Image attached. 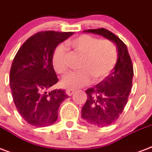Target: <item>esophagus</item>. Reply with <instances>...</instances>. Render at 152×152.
Returning a JSON list of instances; mask_svg holds the SVG:
<instances>
[{
    "instance_id": "obj_1",
    "label": "esophagus",
    "mask_w": 152,
    "mask_h": 152,
    "mask_svg": "<svg viewBox=\"0 0 152 152\" xmlns=\"http://www.w3.org/2000/svg\"><path fill=\"white\" fill-rule=\"evenodd\" d=\"M75 92V89H68L66 90V94H67L68 96H71V95H72Z\"/></svg>"
}]
</instances>
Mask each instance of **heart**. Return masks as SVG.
Listing matches in <instances>:
<instances>
[{"instance_id": "obj_1", "label": "heart", "mask_w": 152, "mask_h": 152, "mask_svg": "<svg viewBox=\"0 0 152 152\" xmlns=\"http://www.w3.org/2000/svg\"><path fill=\"white\" fill-rule=\"evenodd\" d=\"M69 44L83 56L80 65L82 70L70 72L62 78L61 84L68 89H75L88 84L91 75L94 79L105 77L117 61L116 46L109 40H100L93 36L82 35L69 41ZM53 66L58 74H64L67 70V49L60 44L54 51Z\"/></svg>"}]
</instances>
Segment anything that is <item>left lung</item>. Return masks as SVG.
Masks as SVG:
<instances>
[{
    "label": "left lung",
    "mask_w": 152,
    "mask_h": 152,
    "mask_svg": "<svg viewBox=\"0 0 152 152\" xmlns=\"http://www.w3.org/2000/svg\"><path fill=\"white\" fill-rule=\"evenodd\" d=\"M83 32L103 36L115 43L118 58L110 75L94 87L86 91V102L82 109V117L97 127L110 125L119 118L126 105L132 86L133 66L126 45L119 37L104 28Z\"/></svg>",
    "instance_id": "8db88e82"
}]
</instances>
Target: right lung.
I'll return each mask as SVG.
<instances>
[{"instance_id": "right-lung-1", "label": "right lung", "mask_w": 152, "mask_h": 152, "mask_svg": "<svg viewBox=\"0 0 152 152\" xmlns=\"http://www.w3.org/2000/svg\"><path fill=\"white\" fill-rule=\"evenodd\" d=\"M74 32H38L24 42L10 70V88L20 116L36 127L53 124L60 104L69 97L64 89H53L58 81L52 57L57 46Z\"/></svg>"}]
</instances>
